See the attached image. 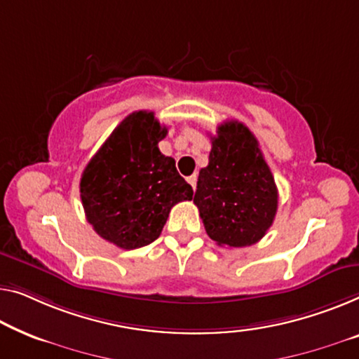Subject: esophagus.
Segmentation results:
<instances>
[{"mask_svg": "<svg viewBox=\"0 0 359 359\" xmlns=\"http://www.w3.org/2000/svg\"><path fill=\"white\" fill-rule=\"evenodd\" d=\"M196 180H198V175L196 174H191L189 179H187V182H189V184L191 185V189L195 190V187H196Z\"/></svg>", "mask_w": 359, "mask_h": 359, "instance_id": "1", "label": "esophagus"}]
</instances>
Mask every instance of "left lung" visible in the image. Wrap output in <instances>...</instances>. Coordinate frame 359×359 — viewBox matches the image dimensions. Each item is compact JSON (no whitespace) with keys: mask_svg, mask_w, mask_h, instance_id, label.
Returning <instances> with one entry per match:
<instances>
[{"mask_svg":"<svg viewBox=\"0 0 359 359\" xmlns=\"http://www.w3.org/2000/svg\"><path fill=\"white\" fill-rule=\"evenodd\" d=\"M210 163L200 170L194 203L217 245L250 247L274 222L279 194L258 140L247 126L227 121L211 138Z\"/></svg>","mask_w":359,"mask_h":359,"instance_id":"8db88e82","label":"left lung"}]
</instances>
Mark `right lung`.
<instances>
[{"label": "right lung", "instance_id": "add662e5", "mask_svg": "<svg viewBox=\"0 0 359 359\" xmlns=\"http://www.w3.org/2000/svg\"><path fill=\"white\" fill-rule=\"evenodd\" d=\"M168 135L151 111H135L112 130L80 179V198L95 232L116 247L135 250L154 242L170 210L194 198V189L164 156Z\"/></svg>", "mask_w": 359, "mask_h": 359}]
</instances>
